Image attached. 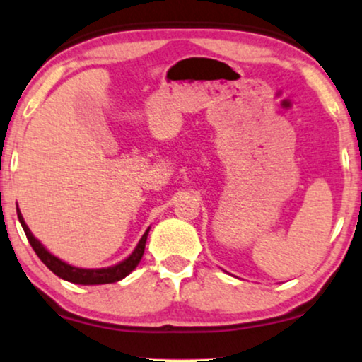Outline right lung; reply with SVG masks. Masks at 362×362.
Masks as SVG:
<instances>
[{
    "mask_svg": "<svg viewBox=\"0 0 362 362\" xmlns=\"http://www.w3.org/2000/svg\"><path fill=\"white\" fill-rule=\"evenodd\" d=\"M18 219H20L23 229H25V234L28 238V241H30L31 247L35 250V252L40 257L41 261L45 262L46 267H48L49 271H53V273L58 276V278L64 279V281H69V283H74V284H110V283H116V281L123 279L128 276L131 271L134 269L136 266L139 264L141 257L144 255V246H146V239H148V233L143 234V238L139 239L138 246H136V250L131 252V256L128 259L121 261L119 264L116 266H111V267H103V269H81V267H74V266H69L66 262H63L58 257L51 255L45 250V246L41 244L37 239L33 236L30 228L26 226L25 219H23V216L20 213V209H18Z\"/></svg>",
    "mask_w": 362,
    "mask_h": 362,
    "instance_id": "1",
    "label": "right lung"
}]
</instances>
